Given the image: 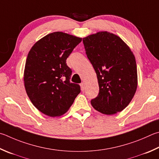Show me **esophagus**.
I'll use <instances>...</instances> for the list:
<instances>
[{"label":"esophagus","mask_w":159,"mask_h":159,"mask_svg":"<svg viewBox=\"0 0 159 159\" xmlns=\"http://www.w3.org/2000/svg\"><path fill=\"white\" fill-rule=\"evenodd\" d=\"M85 88V83H80V88H81V90H82V91L84 90Z\"/></svg>","instance_id":"obj_1"}]
</instances>
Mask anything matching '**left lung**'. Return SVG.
<instances>
[{
	"mask_svg": "<svg viewBox=\"0 0 159 159\" xmlns=\"http://www.w3.org/2000/svg\"><path fill=\"white\" fill-rule=\"evenodd\" d=\"M85 53L97 74L99 92L91 100L95 110L106 115L123 111L138 85L135 56L123 40L106 31L83 39Z\"/></svg>",
	"mask_w": 159,
	"mask_h": 159,
	"instance_id": "obj_1",
	"label": "left lung"
}]
</instances>
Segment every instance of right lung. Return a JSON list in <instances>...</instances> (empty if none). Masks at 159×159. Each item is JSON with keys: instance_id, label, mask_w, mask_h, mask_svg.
Returning <instances> with one entry per match:
<instances>
[{"instance_id": "obj_1", "label": "right lung", "mask_w": 159, "mask_h": 159, "mask_svg": "<svg viewBox=\"0 0 159 159\" xmlns=\"http://www.w3.org/2000/svg\"><path fill=\"white\" fill-rule=\"evenodd\" d=\"M82 38L55 32L37 41L28 54L24 85L31 102L50 117L67 112L80 92L79 84L70 82L72 73L66 60Z\"/></svg>"}]
</instances>
